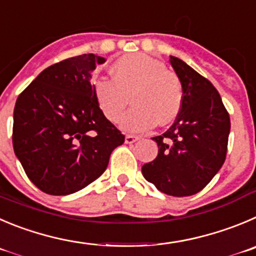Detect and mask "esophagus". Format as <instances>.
<instances>
[{"instance_id": "34e87169", "label": "esophagus", "mask_w": 256, "mask_h": 256, "mask_svg": "<svg viewBox=\"0 0 256 256\" xmlns=\"http://www.w3.org/2000/svg\"><path fill=\"white\" fill-rule=\"evenodd\" d=\"M138 140H139V136H134V135H126L125 136L126 144H132V142H138Z\"/></svg>"}]
</instances>
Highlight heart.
<instances>
[{"mask_svg":"<svg viewBox=\"0 0 256 256\" xmlns=\"http://www.w3.org/2000/svg\"><path fill=\"white\" fill-rule=\"evenodd\" d=\"M111 78L93 82L96 100L110 121H117L128 107H134L121 118L128 132H142L158 122L166 125L178 116L183 102L180 80L166 69L160 60L146 54H128L111 66Z\"/></svg>","mask_w":256,"mask_h":256,"instance_id":"obj_1","label":"heart"}]
</instances>
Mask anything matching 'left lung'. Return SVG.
I'll list each match as a JSON object with an SVG mask.
<instances>
[{"mask_svg": "<svg viewBox=\"0 0 256 256\" xmlns=\"http://www.w3.org/2000/svg\"><path fill=\"white\" fill-rule=\"evenodd\" d=\"M169 62L182 84V107L169 130L152 138L159 152L142 172L158 190L186 197L204 190L221 169L228 152L230 116L208 80L182 59L170 56Z\"/></svg>", "mask_w": 256, "mask_h": 256, "instance_id": "left-lung-1", "label": "left lung"}]
</instances>
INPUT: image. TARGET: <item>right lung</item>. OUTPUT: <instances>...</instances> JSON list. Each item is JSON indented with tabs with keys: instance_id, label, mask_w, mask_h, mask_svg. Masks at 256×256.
Returning <instances> with one entry per match:
<instances>
[{
	"instance_id": "add662e5",
	"label": "right lung",
	"mask_w": 256,
	"mask_h": 256,
	"mask_svg": "<svg viewBox=\"0 0 256 256\" xmlns=\"http://www.w3.org/2000/svg\"><path fill=\"white\" fill-rule=\"evenodd\" d=\"M106 59L82 54L52 64L18 96L12 144L26 176L48 194L78 192L102 176L125 136L96 100L92 72Z\"/></svg>"
}]
</instances>
